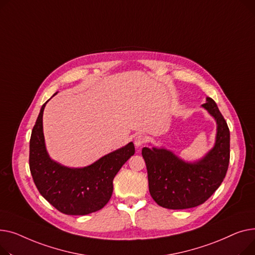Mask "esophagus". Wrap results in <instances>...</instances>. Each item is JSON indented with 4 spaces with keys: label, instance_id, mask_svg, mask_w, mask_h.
I'll list each match as a JSON object with an SVG mask.
<instances>
[{
    "label": "esophagus",
    "instance_id": "esophagus-1",
    "mask_svg": "<svg viewBox=\"0 0 255 255\" xmlns=\"http://www.w3.org/2000/svg\"><path fill=\"white\" fill-rule=\"evenodd\" d=\"M145 142H146V137L141 133L137 134V136L134 137V145H136V147H141L143 144H145Z\"/></svg>",
    "mask_w": 255,
    "mask_h": 255
}]
</instances>
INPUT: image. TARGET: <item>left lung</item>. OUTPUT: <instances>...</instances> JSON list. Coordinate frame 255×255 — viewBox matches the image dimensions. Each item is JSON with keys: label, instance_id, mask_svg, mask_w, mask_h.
Listing matches in <instances>:
<instances>
[{"label": "left lung", "instance_id": "left-lung-1", "mask_svg": "<svg viewBox=\"0 0 255 255\" xmlns=\"http://www.w3.org/2000/svg\"><path fill=\"white\" fill-rule=\"evenodd\" d=\"M216 121L214 147L201 159L188 162L164 148L142 149L149 192L160 207L180 210L205 203L220 186L230 163V129L216 103L202 105Z\"/></svg>", "mask_w": 255, "mask_h": 255}]
</instances>
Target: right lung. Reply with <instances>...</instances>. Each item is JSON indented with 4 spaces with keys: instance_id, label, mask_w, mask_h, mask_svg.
Returning <instances> with one entry per match:
<instances>
[{
    "instance_id": "right-lung-1",
    "label": "right lung",
    "mask_w": 255,
    "mask_h": 255,
    "mask_svg": "<svg viewBox=\"0 0 255 255\" xmlns=\"http://www.w3.org/2000/svg\"><path fill=\"white\" fill-rule=\"evenodd\" d=\"M47 102L40 110L29 140L28 160L33 180L41 196L59 212L86 215L99 211L112 196L115 175L134 154L133 143L129 142L87 167H65L50 158L45 146L43 111Z\"/></svg>"
}]
</instances>
